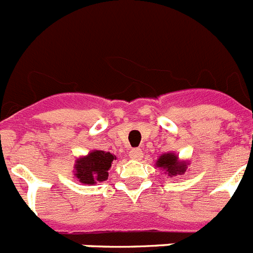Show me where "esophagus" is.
I'll list each match as a JSON object with an SVG mask.
<instances>
[{
    "mask_svg": "<svg viewBox=\"0 0 253 253\" xmlns=\"http://www.w3.org/2000/svg\"><path fill=\"white\" fill-rule=\"evenodd\" d=\"M129 156L133 160H141L143 157V152H142L139 148H133V150L129 152Z\"/></svg>",
    "mask_w": 253,
    "mask_h": 253,
    "instance_id": "obj_1",
    "label": "esophagus"
}]
</instances>
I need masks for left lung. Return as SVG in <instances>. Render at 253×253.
Returning <instances> with one entry per match:
<instances>
[{"mask_svg":"<svg viewBox=\"0 0 253 253\" xmlns=\"http://www.w3.org/2000/svg\"><path fill=\"white\" fill-rule=\"evenodd\" d=\"M155 165L156 168L163 170L166 175L172 178L176 175H183L188 169L189 161L188 160H180L178 155L174 152H166L159 156Z\"/></svg>","mask_w":253,"mask_h":253,"instance_id":"1","label":"left lung"}]
</instances>
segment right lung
Returning a JSON list of instances; mask_svg holds the SVG:
<instances>
[{
  "mask_svg": "<svg viewBox=\"0 0 253 253\" xmlns=\"http://www.w3.org/2000/svg\"><path fill=\"white\" fill-rule=\"evenodd\" d=\"M115 155L105 151L93 150L85 156H79L74 164V176L82 184L93 185L107 180Z\"/></svg>",
  "mask_w": 253,
  "mask_h": 253,
  "instance_id": "add662e5",
  "label": "right lung"
}]
</instances>
